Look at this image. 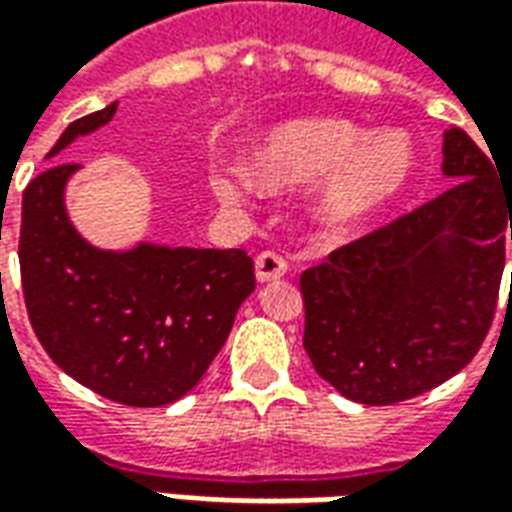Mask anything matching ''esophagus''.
Listing matches in <instances>:
<instances>
[{"mask_svg":"<svg viewBox=\"0 0 512 512\" xmlns=\"http://www.w3.org/2000/svg\"><path fill=\"white\" fill-rule=\"evenodd\" d=\"M288 274V260L277 252H260L255 260L257 282H274Z\"/></svg>","mask_w":512,"mask_h":512,"instance_id":"1","label":"esophagus"}]
</instances>
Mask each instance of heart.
I'll list each match as a JSON object with an SVG mask.
<instances>
[{
    "mask_svg": "<svg viewBox=\"0 0 512 512\" xmlns=\"http://www.w3.org/2000/svg\"><path fill=\"white\" fill-rule=\"evenodd\" d=\"M414 175V145L406 131L370 134L345 117H301L257 139L244 169L211 175L216 197L235 202L252 186L296 189L321 178L307 200L310 222L326 235H345L384 211Z\"/></svg>",
    "mask_w": 512,
    "mask_h": 512,
    "instance_id": "heart-1",
    "label": "heart"
}]
</instances>
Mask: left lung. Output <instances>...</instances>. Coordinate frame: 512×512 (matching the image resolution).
Wrapping results in <instances>:
<instances>
[{
	"label": "left lung",
	"instance_id": "1",
	"mask_svg": "<svg viewBox=\"0 0 512 512\" xmlns=\"http://www.w3.org/2000/svg\"><path fill=\"white\" fill-rule=\"evenodd\" d=\"M441 153L450 189L301 274L304 351L323 381L365 406L461 373L494 321L512 194L461 128L444 131Z\"/></svg>",
	"mask_w": 512,
	"mask_h": 512
}]
</instances>
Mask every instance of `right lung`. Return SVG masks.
<instances>
[{
  "instance_id": "1",
  "label": "right lung",
  "mask_w": 512,
  "mask_h": 512,
  "mask_svg": "<svg viewBox=\"0 0 512 512\" xmlns=\"http://www.w3.org/2000/svg\"><path fill=\"white\" fill-rule=\"evenodd\" d=\"M117 101L73 120L46 158L104 128ZM79 164H51L21 202V285L54 365L123 406L175 403L197 386L255 290L244 249L139 241L98 249L73 227L65 186Z\"/></svg>"
}]
</instances>
